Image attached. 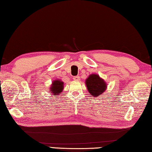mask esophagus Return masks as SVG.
<instances>
[{"label":"esophagus","mask_w":152,"mask_h":152,"mask_svg":"<svg viewBox=\"0 0 152 152\" xmlns=\"http://www.w3.org/2000/svg\"><path fill=\"white\" fill-rule=\"evenodd\" d=\"M73 79L74 80H76V81H79L80 80V76H74L73 77Z\"/></svg>","instance_id":"obj_1"}]
</instances>
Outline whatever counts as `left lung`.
Listing matches in <instances>:
<instances>
[{
    "mask_svg": "<svg viewBox=\"0 0 152 152\" xmlns=\"http://www.w3.org/2000/svg\"><path fill=\"white\" fill-rule=\"evenodd\" d=\"M85 82L91 96L94 97L101 96V94L106 91L107 87V84L104 80L95 74H91Z\"/></svg>",
    "mask_w": 152,
    "mask_h": 152,
    "instance_id": "1",
    "label": "left lung"
}]
</instances>
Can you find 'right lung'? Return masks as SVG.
Here are the masks:
<instances>
[{
	"label": "right lung",
	"instance_id": "right-lung-1",
	"mask_svg": "<svg viewBox=\"0 0 152 152\" xmlns=\"http://www.w3.org/2000/svg\"><path fill=\"white\" fill-rule=\"evenodd\" d=\"M64 89V82L60 80H56L53 81L50 88V92L53 95H56L61 93Z\"/></svg>",
	"mask_w": 152,
	"mask_h": 152
}]
</instances>
